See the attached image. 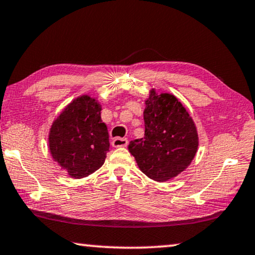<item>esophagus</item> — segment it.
Segmentation results:
<instances>
[{"instance_id": "obj_1", "label": "esophagus", "mask_w": 255, "mask_h": 255, "mask_svg": "<svg viewBox=\"0 0 255 255\" xmlns=\"http://www.w3.org/2000/svg\"><path fill=\"white\" fill-rule=\"evenodd\" d=\"M128 143V139L127 138H121V137H116L112 139V145L114 148H124V146H126Z\"/></svg>"}]
</instances>
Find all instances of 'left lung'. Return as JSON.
Wrapping results in <instances>:
<instances>
[{"mask_svg": "<svg viewBox=\"0 0 255 255\" xmlns=\"http://www.w3.org/2000/svg\"><path fill=\"white\" fill-rule=\"evenodd\" d=\"M144 137L130 141L129 152L139 170L164 182L185 171L199 146L196 126L188 111L171 93L151 89L145 99Z\"/></svg>", "mask_w": 255, "mask_h": 255, "instance_id": "1", "label": "left lung"}]
</instances>
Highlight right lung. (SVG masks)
Here are the masks:
<instances>
[{"label":"right lung","instance_id":"add662e5","mask_svg":"<svg viewBox=\"0 0 255 255\" xmlns=\"http://www.w3.org/2000/svg\"><path fill=\"white\" fill-rule=\"evenodd\" d=\"M100 113L102 105L97 98L83 95L68 104L53 121L49 151L71 178L88 177L105 162L110 141Z\"/></svg>","mask_w":255,"mask_h":255}]
</instances>
